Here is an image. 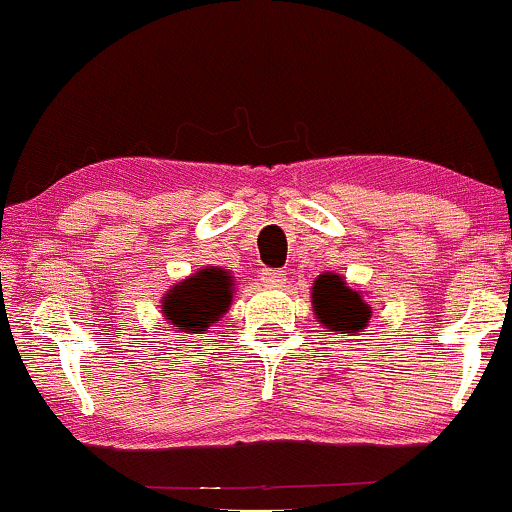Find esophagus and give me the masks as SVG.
<instances>
[{
  "label": "esophagus",
  "mask_w": 512,
  "mask_h": 512,
  "mask_svg": "<svg viewBox=\"0 0 512 512\" xmlns=\"http://www.w3.org/2000/svg\"><path fill=\"white\" fill-rule=\"evenodd\" d=\"M262 282L270 289H282L287 284V279H284V274L279 270H262Z\"/></svg>",
  "instance_id": "esophagus-1"
}]
</instances>
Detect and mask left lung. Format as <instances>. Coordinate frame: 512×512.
Here are the masks:
<instances>
[{"instance_id": "obj_1", "label": "left lung", "mask_w": 512, "mask_h": 512, "mask_svg": "<svg viewBox=\"0 0 512 512\" xmlns=\"http://www.w3.org/2000/svg\"><path fill=\"white\" fill-rule=\"evenodd\" d=\"M311 309L321 326L333 333H348V336L368 328L370 316H373L363 292L348 287L346 279L336 272H324L314 279Z\"/></svg>"}]
</instances>
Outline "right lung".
Wrapping results in <instances>:
<instances>
[{
  "label": "right lung",
  "mask_w": 512,
  "mask_h": 512,
  "mask_svg": "<svg viewBox=\"0 0 512 512\" xmlns=\"http://www.w3.org/2000/svg\"><path fill=\"white\" fill-rule=\"evenodd\" d=\"M233 301V279L223 270H198L191 277L176 282L161 299L169 326L179 333H201L218 324L220 316Z\"/></svg>",
  "instance_id": "1"
}]
</instances>
